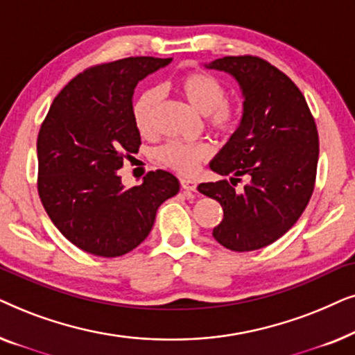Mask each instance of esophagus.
Returning a JSON list of instances; mask_svg holds the SVG:
<instances>
[{"label":"esophagus","instance_id":"obj_1","mask_svg":"<svg viewBox=\"0 0 355 355\" xmlns=\"http://www.w3.org/2000/svg\"><path fill=\"white\" fill-rule=\"evenodd\" d=\"M179 182H181V187L184 189V191H196V189H197V182L193 181V179L181 178V179H179Z\"/></svg>","mask_w":355,"mask_h":355}]
</instances>
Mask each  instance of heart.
I'll list each match as a JSON object with an SVG mask.
<instances>
[{"label":"heart","mask_w":355,"mask_h":355,"mask_svg":"<svg viewBox=\"0 0 355 355\" xmlns=\"http://www.w3.org/2000/svg\"><path fill=\"white\" fill-rule=\"evenodd\" d=\"M178 89L184 98L200 113L208 114V125L221 135H230L241 123V108L227 101V90L216 76L205 71H191L179 77ZM162 92L147 89L135 96L132 103V121L142 135L155 130V116ZM211 148L205 142H181L169 140L157 148L155 158L163 166L181 174H192L198 164L210 157Z\"/></svg>","instance_id":"obj_1"}]
</instances>
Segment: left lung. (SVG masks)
I'll list each match as a JSON object with an SVG mask.
<instances>
[{
  "instance_id": "8db88e82",
  "label": "left lung",
  "mask_w": 355,
  "mask_h": 355,
  "mask_svg": "<svg viewBox=\"0 0 355 355\" xmlns=\"http://www.w3.org/2000/svg\"><path fill=\"white\" fill-rule=\"evenodd\" d=\"M239 82L244 113L210 168L231 182H203L198 192L223 207L213 237L232 252L259 250L295 225L317 178L318 132L297 85L259 56H225L207 64ZM244 175L245 192L234 187Z\"/></svg>"
}]
</instances>
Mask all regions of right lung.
<instances>
[{"instance_id": "obj_1", "label": "right lung", "mask_w": 355, "mask_h": 355, "mask_svg": "<svg viewBox=\"0 0 355 355\" xmlns=\"http://www.w3.org/2000/svg\"><path fill=\"white\" fill-rule=\"evenodd\" d=\"M171 58L135 56L92 66L77 74L50 106L37 139V189L42 205L62 236L96 257H121L148 232L158 207L179 192L171 173H147L125 189L118 169L137 153L132 121L139 80Z\"/></svg>"}]
</instances>
